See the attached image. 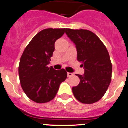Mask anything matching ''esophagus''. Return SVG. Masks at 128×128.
<instances>
[{"mask_svg": "<svg viewBox=\"0 0 128 128\" xmlns=\"http://www.w3.org/2000/svg\"><path fill=\"white\" fill-rule=\"evenodd\" d=\"M73 75H74V74L72 73V72H68V77H71Z\"/></svg>", "mask_w": 128, "mask_h": 128, "instance_id": "1", "label": "esophagus"}]
</instances>
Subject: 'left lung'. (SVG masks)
<instances>
[{
  "label": "left lung",
  "instance_id": "obj_1",
  "mask_svg": "<svg viewBox=\"0 0 128 128\" xmlns=\"http://www.w3.org/2000/svg\"><path fill=\"white\" fill-rule=\"evenodd\" d=\"M66 34L76 45L77 59L85 70L84 75L76 74L80 82L72 87V92L81 103L92 104L103 97L111 82L112 65L108 52L91 31L66 28Z\"/></svg>",
  "mask_w": 128,
  "mask_h": 128
}]
</instances>
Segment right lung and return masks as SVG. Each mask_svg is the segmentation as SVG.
I'll return each mask as SVG.
<instances>
[{"label": "right lung", "mask_w": 128, "mask_h": 128, "mask_svg": "<svg viewBox=\"0 0 128 128\" xmlns=\"http://www.w3.org/2000/svg\"><path fill=\"white\" fill-rule=\"evenodd\" d=\"M65 28H46L37 34L25 48L18 68L20 81L25 94L33 101L44 103L56 97L62 82L65 70L48 67L55 50V42Z\"/></svg>", "instance_id": "1"}]
</instances>
